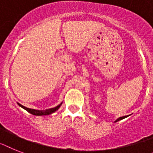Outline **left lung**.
<instances>
[{"label":"left lung","instance_id":"8db88e82","mask_svg":"<svg viewBox=\"0 0 153 153\" xmlns=\"http://www.w3.org/2000/svg\"><path fill=\"white\" fill-rule=\"evenodd\" d=\"M125 117H127L126 116H124V117H119V118H117V119L116 120H115V121H114V122H117V121H119V120H123V119H124V118Z\"/></svg>","mask_w":153,"mask_h":153}]
</instances>
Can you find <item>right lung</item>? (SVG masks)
I'll use <instances>...</instances> for the list:
<instances>
[{
	"label": "right lung",
	"mask_w": 153,
	"mask_h": 153,
	"mask_svg": "<svg viewBox=\"0 0 153 153\" xmlns=\"http://www.w3.org/2000/svg\"><path fill=\"white\" fill-rule=\"evenodd\" d=\"M18 104H19V106H21L22 108H23L24 110H27L28 112L30 113L31 114H33V115H36V116H43V115H49V114H53V113H54L55 111H57V110L60 108V106H61L62 102L60 103L58 106L53 107V108H51V109H48V110H34V109L27 108V107L22 106V104L19 103V102H18Z\"/></svg>",
	"instance_id": "add662e5"
}]
</instances>
